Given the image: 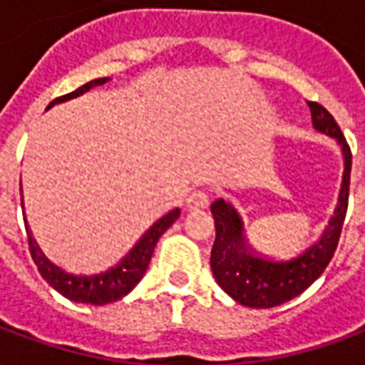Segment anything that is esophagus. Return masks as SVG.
Returning <instances> with one entry per match:
<instances>
[{
  "instance_id": "obj_1",
  "label": "esophagus",
  "mask_w": 365,
  "mask_h": 365,
  "mask_svg": "<svg viewBox=\"0 0 365 365\" xmlns=\"http://www.w3.org/2000/svg\"><path fill=\"white\" fill-rule=\"evenodd\" d=\"M211 203V197H209V193L203 190L197 191H191L187 199H185V207L191 209V211H197V209H207Z\"/></svg>"
}]
</instances>
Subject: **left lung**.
Segmentation results:
<instances>
[{"label":"left lung","instance_id":"8db88e82","mask_svg":"<svg viewBox=\"0 0 365 365\" xmlns=\"http://www.w3.org/2000/svg\"><path fill=\"white\" fill-rule=\"evenodd\" d=\"M307 103L311 109L313 127L319 133L336 138L338 144L342 146L344 175H342L338 205L324 232L307 246L305 250L285 260H272L256 254L246 245L242 221L235 211V207L225 199L215 201L211 205V213H213L217 235L211 250V269L222 291H227L240 305L269 309L297 297L299 293H303L324 272L340 240L346 211H348L352 152L334 117L317 101H307Z\"/></svg>","mask_w":365,"mask_h":365}]
</instances>
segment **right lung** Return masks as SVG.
<instances>
[{"instance_id": "right-lung-1", "label": "right lung", "mask_w": 365, "mask_h": 365, "mask_svg": "<svg viewBox=\"0 0 365 365\" xmlns=\"http://www.w3.org/2000/svg\"><path fill=\"white\" fill-rule=\"evenodd\" d=\"M105 82H109V78H97V80L83 83L82 88H78L72 93L56 97L48 105V109H51L52 105L62 103V101H68V99H74V97L82 96L86 91H90L91 88H96V86H103ZM178 217H180V209H172L170 213L164 215L162 219H158V221L152 225L150 229L144 232L143 238L130 248V252L119 264H115L113 268L99 272V274L76 275L68 274L64 269H60L58 266H54L44 256L43 250L38 248L36 240L31 237V230L27 227L29 250H31L35 266L38 268V274L43 275L46 283L58 291L60 295H64V297L70 299V301H76V303L105 305V303H113V301H119L120 297H125L128 291H133L136 283L143 279L144 272H146L148 264H150L152 252L156 248L158 238L174 225Z\"/></svg>"}]
</instances>
